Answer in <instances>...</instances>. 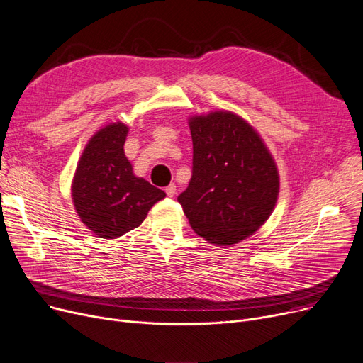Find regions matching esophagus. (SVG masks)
Listing matches in <instances>:
<instances>
[{"label": "esophagus", "instance_id": "34e87169", "mask_svg": "<svg viewBox=\"0 0 363 363\" xmlns=\"http://www.w3.org/2000/svg\"><path fill=\"white\" fill-rule=\"evenodd\" d=\"M165 194L168 198H173L176 195V184L174 183H169L167 187H165Z\"/></svg>", "mask_w": 363, "mask_h": 363}]
</instances>
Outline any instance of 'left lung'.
<instances>
[{
  "instance_id": "1",
  "label": "left lung",
  "mask_w": 363,
  "mask_h": 363,
  "mask_svg": "<svg viewBox=\"0 0 363 363\" xmlns=\"http://www.w3.org/2000/svg\"><path fill=\"white\" fill-rule=\"evenodd\" d=\"M194 160L177 201L209 243L234 245L257 231L279 196V173L259 135L239 116L216 111L189 121Z\"/></svg>"
}]
</instances>
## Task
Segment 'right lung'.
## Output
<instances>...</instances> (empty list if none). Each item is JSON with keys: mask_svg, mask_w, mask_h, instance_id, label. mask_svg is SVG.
Here are the masks:
<instances>
[{"mask_svg": "<svg viewBox=\"0 0 363 363\" xmlns=\"http://www.w3.org/2000/svg\"><path fill=\"white\" fill-rule=\"evenodd\" d=\"M127 125L111 123L84 147L74 180L73 202L80 220L102 239H116L142 224L165 194L136 177L124 155Z\"/></svg>", "mask_w": 363, "mask_h": 363, "instance_id": "obj_1", "label": "right lung"}]
</instances>
